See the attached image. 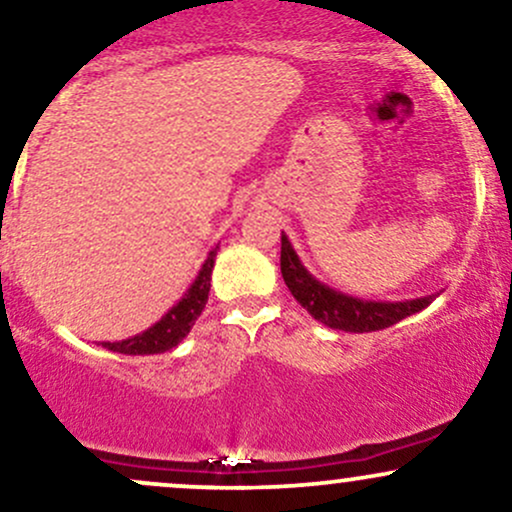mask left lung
Listing matches in <instances>:
<instances>
[{"label":"left lung","instance_id":"obj_1","mask_svg":"<svg viewBox=\"0 0 512 512\" xmlns=\"http://www.w3.org/2000/svg\"><path fill=\"white\" fill-rule=\"evenodd\" d=\"M281 274L293 298L310 312L317 322L329 329L350 331V334H367L400 322L427 307L439 293L424 298L403 300V303H381V300H362L355 295L341 293L315 279L300 262L291 240L281 231Z\"/></svg>","mask_w":512,"mask_h":512}]
</instances>
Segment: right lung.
<instances>
[{
	"label": "right lung",
	"instance_id": "1",
	"mask_svg": "<svg viewBox=\"0 0 512 512\" xmlns=\"http://www.w3.org/2000/svg\"><path fill=\"white\" fill-rule=\"evenodd\" d=\"M217 248L209 250L205 264H202V269L197 272L195 281L190 283L186 295H183V298L178 300V303L171 307V310L166 312L157 324H152L150 329L143 331V334L123 338V341H114V343L102 341V348L112 350V353H121V355H157V353H166V350L176 348L178 343L190 334L195 319L202 315V310H205L209 286H212L209 281H212Z\"/></svg>",
	"mask_w": 512,
	"mask_h": 512
}]
</instances>
